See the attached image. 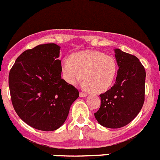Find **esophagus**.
I'll return each mask as SVG.
<instances>
[{"label": "esophagus", "mask_w": 160, "mask_h": 160, "mask_svg": "<svg viewBox=\"0 0 160 160\" xmlns=\"http://www.w3.org/2000/svg\"><path fill=\"white\" fill-rule=\"evenodd\" d=\"M80 97H86L87 96V94L85 93V92H80Z\"/></svg>", "instance_id": "obj_1"}]
</instances>
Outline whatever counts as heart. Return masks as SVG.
<instances>
[{
    "label": "heart",
    "mask_w": 160,
    "mask_h": 160,
    "mask_svg": "<svg viewBox=\"0 0 160 160\" xmlns=\"http://www.w3.org/2000/svg\"><path fill=\"white\" fill-rule=\"evenodd\" d=\"M117 62L110 55L96 50H83L64 58L62 71L70 84L84 80L85 87L95 93L107 91L113 84L117 73Z\"/></svg>",
    "instance_id": "heart-1"
}]
</instances>
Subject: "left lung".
Masks as SVG:
<instances>
[{
    "label": "left lung",
    "instance_id": "obj_1",
    "mask_svg": "<svg viewBox=\"0 0 160 160\" xmlns=\"http://www.w3.org/2000/svg\"><path fill=\"white\" fill-rule=\"evenodd\" d=\"M118 65L116 81L101 94V105L95 117L101 125L118 129L132 122L144 102L146 72L138 58L114 49Z\"/></svg>",
    "mask_w": 160,
    "mask_h": 160
}]
</instances>
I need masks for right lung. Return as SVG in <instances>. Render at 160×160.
Segmentation results:
<instances>
[{
  "instance_id": "1",
  "label": "right lung",
  "mask_w": 160,
  "mask_h": 160,
  "mask_svg": "<svg viewBox=\"0 0 160 160\" xmlns=\"http://www.w3.org/2000/svg\"><path fill=\"white\" fill-rule=\"evenodd\" d=\"M60 46L47 43L25 50L8 76L10 95L20 118L38 130L53 131L64 124L79 91L62 79Z\"/></svg>"
}]
</instances>
